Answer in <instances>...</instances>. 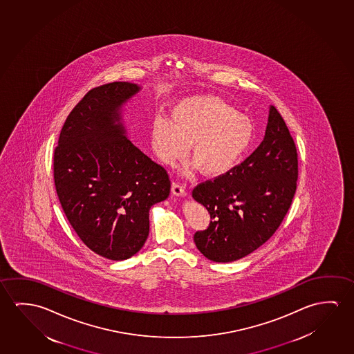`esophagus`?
<instances>
[{"label": "esophagus", "mask_w": 354, "mask_h": 354, "mask_svg": "<svg viewBox=\"0 0 354 354\" xmlns=\"http://www.w3.org/2000/svg\"><path fill=\"white\" fill-rule=\"evenodd\" d=\"M171 194L174 195V196L178 197H185L187 194H186L185 187L183 185H180V184H176L174 183L173 185H171Z\"/></svg>", "instance_id": "34e87169"}]
</instances>
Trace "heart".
I'll list each match as a JSON object with an SVG mask.
<instances>
[{"mask_svg":"<svg viewBox=\"0 0 354 354\" xmlns=\"http://www.w3.org/2000/svg\"><path fill=\"white\" fill-rule=\"evenodd\" d=\"M170 113L171 119L156 115L151 125L153 152L164 165L184 159L191 145L194 162L186 165V173L201 168L207 176H221L240 163L254 142L250 116L214 95L179 99Z\"/></svg>","mask_w":354,"mask_h":354,"instance_id":"1","label":"heart"}]
</instances>
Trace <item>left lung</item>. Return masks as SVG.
Here are the masks:
<instances>
[{"mask_svg": "<svg viewBox=\"0 0 354 354\" xmlns=\"http://www.w3.org/2000/svg\"><path fill=\"white\" fill-rule=\"evenodd\" d=\"M297 157L288 127L271 105L265 137L252 154L192 191L211 216L208 228L194 235L202 255L214 262L236 261L272 236L295 194Z\"/></svg>", "mask_w": 354, "mask_h": 354, "instance_id": "1", "label": "left lung"}]
</instances>
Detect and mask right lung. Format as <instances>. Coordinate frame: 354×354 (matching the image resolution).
Listing matches in <instances>:
<instances>
[{
	"label": "right lung",
	"instance_id": "add662e5",
	"mask_svg": "<svg viewBox=\"0 0 354 354\" xmlns=\"http://www.w3.org/2000/svg\"><path fill=\"white\" fill-rule=\"evenodd\" d=\"M141 89L114 82L88 92L55 149V186L66 217L91 250L114 261L141 250L149 209L170 192L165 169L127 136L124 106Z\"/></svg>",
	"mask_w": 354,
	"mask_h": 354
}]
</instances>
